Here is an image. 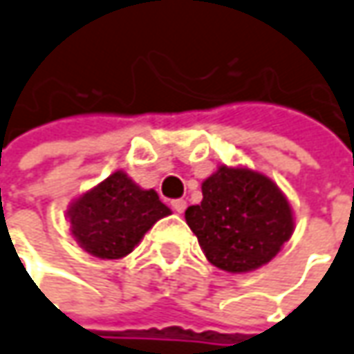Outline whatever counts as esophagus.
<instances>
[{"label":"esophagus","instance_id":"1","mask_svg":"<svg viewBox=\"0 0 354 354\" xmlns=\"http://www.w3.org/2000/svg\"><path fill=\"white\" fill-rule=\"evenodd\" d=\"M171 208L177 212V214H183L185 208H187V203L183 198H177V201H171Z\"/></svg>","mask_w":354,"mask_h":354}]
</instances>
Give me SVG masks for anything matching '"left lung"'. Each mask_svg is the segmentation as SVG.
I'll use <instances>...</instances> for the list:
<instances>
[{
    "label": "left lung",
    "instance_id": "left-lung-1",
    "mask_svg": "<svg viewBox=\"0 0 354 354\" xmlns=\"http://www.w3.org/2000/svg\"><path fill=\"white\" fill-rule=\"evenodd\" d=\"M185 220L206 259L227 272L267 265L294 232L292 208L267 175L220 165L203 183V203L189 206Z\"/></svg>",
    "mask_w": 354,
    "mask_h": 354
}]
</instances>
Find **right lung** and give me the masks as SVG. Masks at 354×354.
Here are the masks:
<instances>
[{
    "label": "right lung",
    "mask_w": 354,
    "mask_h": 354,
    "mask_svg": "<svg viewBox=\"0 0 354 354\" xmlns=\"http://www.w3.org/2000/svg\"><path fill=\"white\" fill-rule=\"evenodd\" d=\"M171 210L153 189H140L124 171H115L68 208L75 241L99 259L127 257L144 234Z\"/></svg>",
    "instance_id": "right-lung-1"
}]
</instances>
